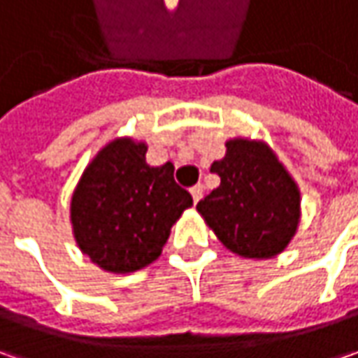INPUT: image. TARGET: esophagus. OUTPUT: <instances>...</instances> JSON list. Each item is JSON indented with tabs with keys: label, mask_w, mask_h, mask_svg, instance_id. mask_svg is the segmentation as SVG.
<instances>
[{
	"label": "esophagus",
	"mask_w": 358,
	"mask_h": 358,
	"mask_svg": "<svg viewBox=\"0 0 358 358\" xmlns=\"http://www.w3.org/2000/svg\"><path fill=\"white\" fill-rule=\"evenodd\" d=\"M191 197H193V201L197 203V201L203 197V185H195V187H191Z\"/></svg>",
	"instance_id": "34e87169"
}]
</instances>
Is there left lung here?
<instances>
[{"label":"left lung","instance_id":"1","mask_svg":"<svg viewBox=\"0 0 358 358\" xmlns=\"http://www.w3.org/2000/svg\"><path fill=\"white\" fill-rule=\"evenodd\" d=\"M211 171L221 185L197 203V211L229 251L271 259L295 237L301 193L289 171L263 141L231 139Z\"/></svg>","mask_w":358,"mask_h":358}]
</instances>
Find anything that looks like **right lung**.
<instances>
[{
  "label": "right lung",
  "mask_w": 358,
  "mask_h": 358,
  "mask_svg": "<svg viewBox=\"0 0 358 358\" xmlns=\"http://www.w3.org/2000/svg\"><path fill=\"white\" fill-rule=\"evenodd\" d=\"M145 153L143 141L113 139L85 167L71 197L77 245L109 273L151 265L175 221L193 205L173 179V163L151 167Z\"/></svg>",
  "instance_id": "obj_1"
}]
</instances>
